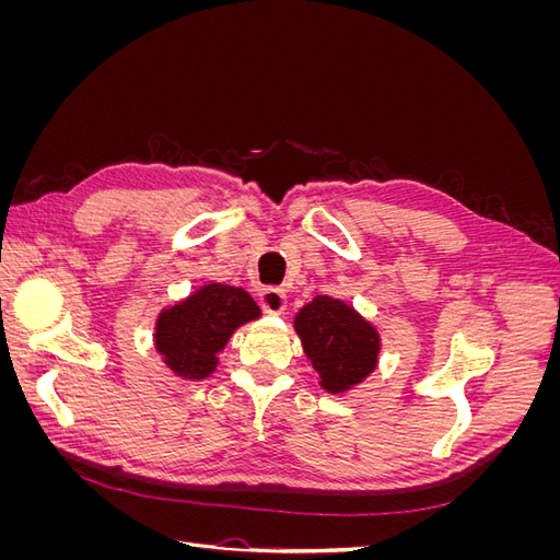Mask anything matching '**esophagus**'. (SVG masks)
I'll return each mask as SVG.
<instances>
[{"label":"esophagus","mask_w":560,"mask_h":560,"mask_svg":"<svg viewBox=\"0 0 560 560\" xmlns=\"http://www.w3.org/2000/svg\"><path fill=\"white\" fill-rule=\"evenodd\" d=\"M287 306V292L280 290V287H266V290L261 292V308L266 313H282Z\"/></svg>","instance_id":"1"}]
</instances>
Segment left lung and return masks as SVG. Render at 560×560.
Instances as JSON below:
<instances>
[{
    "label": "left lung",
    "instance_id": "obj_1",
    "mask_svg": "<svg viewBox=\"0 0 560 560\" xmlns=\"http://www.w3.org/2000/svg\"><path fill=\"white\" fill-rule=\"evenodd\" d=\"M294 329L329 395L348 393L378 364L381 334L341 299L315 296L296 313Z\"/></svg>",
    "mask_w": 560,
    "mask_h": 560
}]
</instances>
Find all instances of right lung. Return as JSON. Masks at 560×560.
Wrapping results in <instances>:
<instances>
[{
  "label": "right lung",
  "mask_w": 560,
  "mask_h": 560,
  "mask_svg": "<svg viewBox=\"0 0 560 560\" xmlns=\"http://www.w3.org/2000/svg\"><path fill=\"white\" fill-rule=\"evenodd\" d=\"M259 315L257 301L243 287L202 284L159 313L154 346L175 376L184 381L210 378L233 331Z\"/></svg>",
  "instance_id": "obj_1"
}]
</instances>
